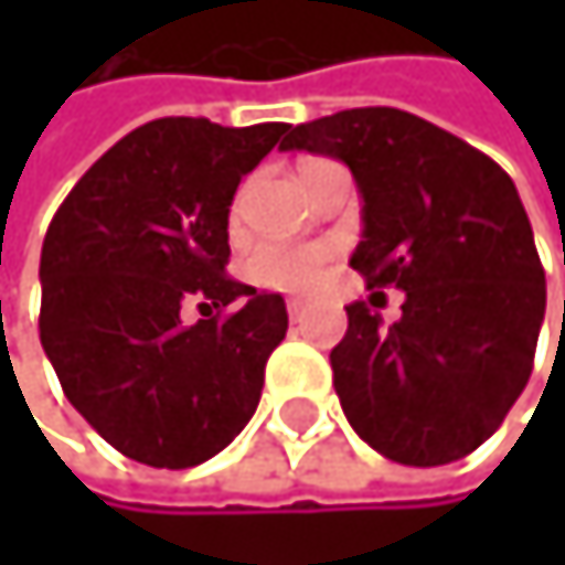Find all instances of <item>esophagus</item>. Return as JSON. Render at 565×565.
<instances>
[{
	"label": "esophagus",
	"instance_id": "obj_1",
	"mask_svg": "<svg viewBox=\"0 0 565 565\" xmlns=\"http://www.w3.org/2000/svg\"><path fill=\"white\" fill-rule=\"evenodd\" d=\"M288 318H291L295 324H301V321L308 318V305H305V301H288Z\"/></svg>",
	"mask_w": 565,
	"mask_h": 565
}]
</instances>
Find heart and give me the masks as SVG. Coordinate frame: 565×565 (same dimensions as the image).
Listing matches in <instances>:
<instances>
[{
  "instance_id": "heart-1",
  "label": "heart",
  "mask_w": 565,
  "mask_h": 565,
  "mask_svg": "<svg viewBox=\"0 0 565 565\" xmlns=\"http://www.w3.org/2000/svg\"><path fill=\"white\" fill-rule=\"evenodd\" d=\"M329 264V247L321 244H264L254 250L247 270L257 285L274 291H308Z\"/></svg>"
}]
</instances>
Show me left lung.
Wrapping results in <instances>:
<instances>
[{"label": "left lung", "instance_id": "8db88e82", "mask_svg": "<svg viewBox=\"0 0 565 565\" xmlns=\"http://www.w3.org/2000/svg\"><path fill=\"white\" fill-rule=\"evenodd\" d=\"M280 148L352 169L365 230L349 264L369 288L406 291L390 329L365 301L345 308L332 373L352 430L409 468L461 461L525 390L546 315V270L515 182L399 107L298 125Z\"/></svg>", "mask_w": 565, "mask_h": 565}]
</instances>
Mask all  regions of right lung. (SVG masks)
Listing matches in <instances>:
<instances>
[{"label": "right lung", "instance_id": "1", "mask_svg": "<svg viewBox=\"0 0 565 565\" xmlns=\"http://www.w3.org/2000/svg\"><path fill=\"white\" fill-rule=\"evenodd\" d=\"M285 131L148 121L81 175L46 230L43 352L77 414L131 461L203 465L254 417L288 308L226 274V226L236 185ZM185 303L217 315L185 326Z\"/></svg>", "mask_w": 565, "mask_h": 565}]
</instances>
